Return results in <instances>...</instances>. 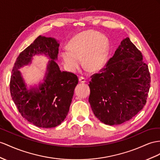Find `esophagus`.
Wrapping results in <instances>:
<instances>
[{"instance_id": "obj_1", "label": "esophagus", "mask_w": 160, "mask_h": 160, "mask_svg": "<svg viewBox=\"0 0 160 160\" xmlns=\"http://www.w3.org/2000/svg\"><path fill=\"white\" fill-rule=\"evenodd\" d=\"M79 82L81 83H85L87 82V79L85 78L83 76H80L79 77Z\"/></svg>"}]
</instances>
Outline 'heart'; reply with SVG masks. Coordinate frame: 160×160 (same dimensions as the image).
Instances as JSON below:
<instances>
[{
    "instance_id": "1",
    "label": "heart",
    "mask_w": 160,
    "mask_h": 160,
    "mask_svg": "<svg viewBox=\"0 0 160 160\" xmlns=\"http://www.w3.org/2000/svg\"><path fill=\"white\" fill-rule=\"evenodd\" d=\"M68 47L61 51V57L68 69L72 72L77 71L82 58L84 66L91 71H97L103 68L106 62L109 40L99 32L89 30L75 36L69 42Z\"/></svg>"
}]
</instances>
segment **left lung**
<instances>
[{
  "label": "left lung",
  "instance_id": "1",
  "mask_svg": "<svg viewBox=\"0 0 160 160\" xmlns=\"http://www.w3.org/2000/svg\"><path fill=\"white\" fill-rule=\"evenodd\" d=\"M142 57L126 38L99 73L91 76L88 101L95 116L104 124H121L145 105L151 77Z\"/></svg>",
  "mask_w": 160,
  "mask_h": 160
}]
</instances>
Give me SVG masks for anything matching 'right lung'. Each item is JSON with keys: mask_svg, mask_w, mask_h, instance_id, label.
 <instances>
[{"mask_svg": "<svg viewBox=\"0 0 160 160\" xmlns=\"http://www.w3.org/2000/svg\"><path fill=\"white\" fill-rule=\"evenodd\" d=\"M59 44L55 39L39 36L20 52L12 70L10 92L19 112L26 120L40 128H53L66 118L73 91L78 83L74 73L61 72L56 62ZM48 55L52 60L44 82L38 88L28 90L18 69L31 62L35 54Z\"/></svg>", "mask_w": 160, "mask_h": 160, "instance_id": "add662e5", "label": "right lung"}]
</instances>
